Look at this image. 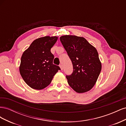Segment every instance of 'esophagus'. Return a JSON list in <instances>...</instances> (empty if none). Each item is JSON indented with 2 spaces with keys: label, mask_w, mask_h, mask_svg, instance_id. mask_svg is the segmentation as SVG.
Instances as JSON below:
<instances>
[{
  "label": "esophagus",
  "mask_w": 126,
  "mask_h": 126,
  "mask_svg": "<svg viewBox=\"0 0 126 126\" xmlns=\"http://www.w3.org/2000/svg\"><path fill=\"white\" fill-rule=\"evenodd\" d=\"M60 68H61V70H63V64H60L59 65Z\"/></svg>",
  "instance_id": "obj_1"
}]
</instances>
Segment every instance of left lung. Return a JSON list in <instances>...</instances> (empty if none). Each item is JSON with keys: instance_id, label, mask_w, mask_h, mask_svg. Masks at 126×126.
Masks as SVG:
<instances>
[{"instance_id": "left-lung-1", "label": "left lung", "mask_w": 126, "mask_h": 126, "mask_svg": "<svg viewBox=\"0 0 126 126\" xmlns=\"http://www.w3.org/2000/svg\"><path fill=\"white\" fill-rule=\"evenodd\" d=\"M60 40L73 66V71L66 75L69 85L76 92L83 93L94 86L101 70L98 53L83 37L65 35Z\"/></svg>"}]
</instances>
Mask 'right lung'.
<instances>
[{
	"label": "right lung",
	"mask_w": 126,
	"mask_h": 126,
	"mask_svg": "<svg viewBox=\"0 0 126 126\" xmlns=\"http://www.w3.org/2000/svg\"><path fill=\"white\" fill-rule=\"evenodd\" d=\"M57 37L45 36L34 40L21 58L20 74L25 82L34 89L45 88L60 68L53 63L51 48Z\"/></svg>",
	"instance_id": "obj_1"
}]
</instances>
